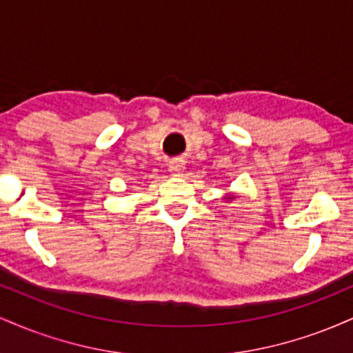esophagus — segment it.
Instances as JSON below:
<instances>
[{
    "instance_id": "34e87169",
    "label": "esophagus",
    "mask_w": 353,
    "mask_h": 353,
    "mask_svg": "<svg viewBox=\"0 0 353 353\" xmlns=\"http://www.w3.org/2000/svg\"><path fill=\"white\" fill-rule=\"evenodd\" d=\"M184 169H185V165L181 159H174V161H171V163H169V171H171L174 176H181Z\"/></svg>"
}]
</instances>
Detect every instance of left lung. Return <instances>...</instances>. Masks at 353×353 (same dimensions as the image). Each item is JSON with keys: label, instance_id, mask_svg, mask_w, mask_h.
<instances>
[{"label": "left lung", "instance_id": "obj_1", "mask_svg": "<svg viewBox=\"0 0 353 353\" xmlns=\"http://www.w3.org/2000/svg\"><path fill=\"white\" fill-rule=\"evenodd\" d=\"M225 199H232V197H225Z\"/></svg>", "mask_w": 353, "mask_h": 353}]
</instances>
